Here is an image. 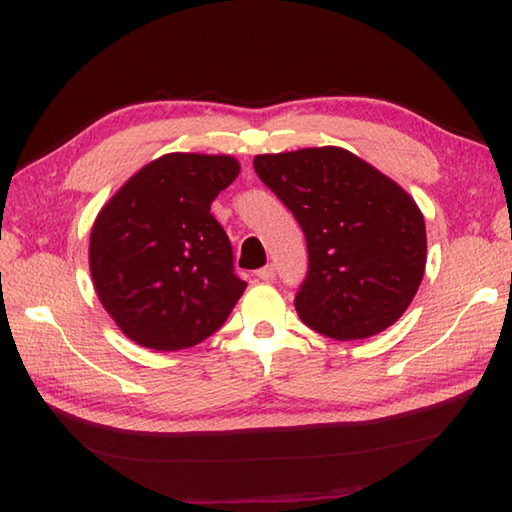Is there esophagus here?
<instances>
[{
	"instance_id": "obj_1",
	"label": "esophagus",
	"mask_w": 512,
	"mask_h": 512,
	"mask_svg": "<svg viewBox=\"0 0 512 512\" xmlns=\"http://www.w3.org/2000/svg\"><path fill=\"white\" fill-rule=\"evenodd\" d=\"M257 277L262 279V281H270L275 277V266H264V268H259L257 270Z\"/></svg>"
}]
</instances>
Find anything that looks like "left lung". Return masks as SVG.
Instances as JSON below:
<instances>
[{"instance_id":"obj_1","label":"left lung","mask_w":512,"mask_h":512,"mask_svg":"<svg viewBox=\"0 0 512 512\" xmlns=\"http://www.w3.org/2000/svg\"><path fill=\"white\" fill-rule=\"evenodd\" d=\"M253 167L306 233L310 266L295 297L299 319L336 341L394 325L427 266L416 200L343 147L259 154Z\"/></svg>"}]
</instances>
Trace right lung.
<instances>
[{
  "label": "right lung",
  "mask_w": 512,
  "mask_h": 512,
  "mask_svg": "<svg viewBox=\"0 0 512 512\" xmlns=\"http://www.w3.org/2000/svg\"><path fill=\"white\" fill-rule=\"evenodd\" d=\"M237 176L233 156L165 154L96 215L94 290L127 339L178 352L222 328L246 281L233 273V248L211 204Z\"/></svg>",
  "instance_id": "1"
}]
</instances>
